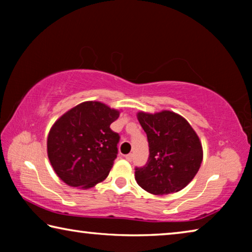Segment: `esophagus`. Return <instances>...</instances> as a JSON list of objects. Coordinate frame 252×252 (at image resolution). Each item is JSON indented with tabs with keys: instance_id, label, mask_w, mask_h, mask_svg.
Wrapping results in <instances>:
<instances>
[{
	"instance_id": "obj_1",
	"label": "esophagus",
	"mask_w": 252,
	"mask_h": 252,
	"mask_svg": "<svg viewBox=\"0 0 252 252\" xmlns=\"http://www.w3.org/2000/svg\"><path fill=\"white\" fill-rule=\"evenodd\" d=\"M132 158H133V155H132V153H129V155L126 156V159L127 161H131Z\"/></svg>"
}]
</instances>
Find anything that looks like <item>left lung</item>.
I'll return each instance as SVG.
<instances>
[{
  "label": "left lung",
  "mask_w": 252,
  "mask_h": 252,
  "mask_svg": "<svg viewBox=\"0 0 252 252\" xmlns=\"http://www.w3.org/2000/svg\"><path fill=\"white\" fill-rule=\"evenodd\" d=\"M138 120L147 133L150 153L146 165L135 168L138 185L158 195L182 190L201 165L199 136L185 118L171 111L139 112Z\"/></svg>",
  "instance_id": "left-lung-1"
}]
</instances>
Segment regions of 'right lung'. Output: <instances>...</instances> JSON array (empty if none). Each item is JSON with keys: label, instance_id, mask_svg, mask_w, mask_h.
<instances>
[{"label": "right lung", "instance_id": "1", "mask_svg": "<svg viewBox=\"0 0 252 252\" xmlns=\"http://www.w3.org/2000/svg\"><path fill=\"white\" fill-rule=\"evenodd\" d=\"M119 116V111L101 102L89 101L54 123L48 136V156L63 182L89 189L108 177L120 141L110 126Z\"/></svg>", "mask_w": 252, "mask_h": 252}]
</instances>
